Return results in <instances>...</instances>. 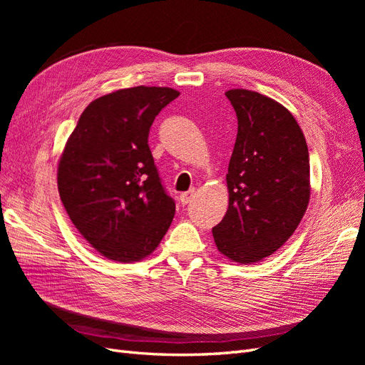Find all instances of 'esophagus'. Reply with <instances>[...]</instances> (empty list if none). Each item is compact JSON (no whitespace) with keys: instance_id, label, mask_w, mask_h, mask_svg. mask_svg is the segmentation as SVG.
Wrapping results in <instances>:
<instances>
[{"instance_id":"34e87169","label":"esophagus","mask_w":365,"mask_h":365,"mask_svg":"<svg viewBox=\"0 0 365 365\" xmlns=\"http://www.w3.org/2000/svg\"><path fill=\"white\" fill-rule=\"evenodd\" d=\"M193 197H195V190H189V192L180 195V201L182 205H187L193 200Z\"/></svg>"}]
</instances>
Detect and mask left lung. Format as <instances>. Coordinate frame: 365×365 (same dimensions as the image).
Segmentation results:
<instances>
[{"mask_svg":"<svg viewBox=\"0 0 365 365\" xmlns=\"http://www.w3.org/2000/svg\"><path fill=\"white\" fill-rule=\"evenodd\" d=\"M237 115L227 187L228 210L213 227L230 260L250 264L277 251L306 213L309 152L302 128L279 102L250 90L225 93Z\"/></svg>","mask_w":365,"mask_h":365,"instance_id":"1","label":"left lung"}]
</instances>
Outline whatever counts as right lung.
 <instances>
[{
  "label": "right lung",
  "mask_w": 365,
  "mask_h": 365,
  "mask_svg": "<svg viewBox=\"0 0 365 365\" xmlns=\"http://www.w3.org/2000/svg\"><path fill=\"white\" fill-rule=\"evenodd\" d=\"M180 93L134 86L85 108L58 165V189L74 227L109 260L153 252L175 215L148 145L149 129Z\"/></svg>",
  "instance_id": "1"
}]
</instances>
